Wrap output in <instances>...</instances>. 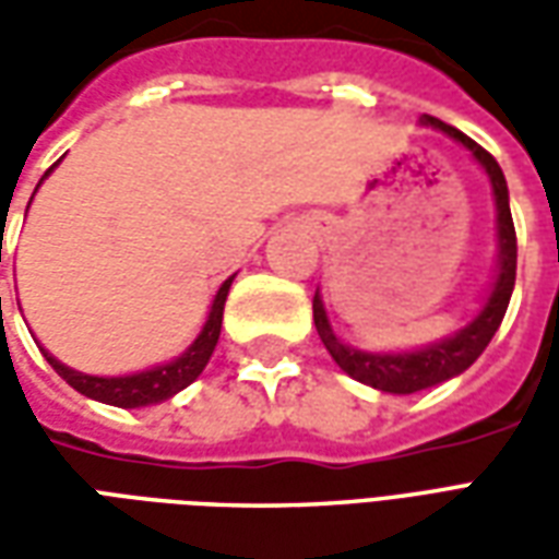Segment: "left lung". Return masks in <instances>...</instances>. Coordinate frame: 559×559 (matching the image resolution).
<instances>
[{
	"instance_id": "8db88e82",
	"label": "left lung",
	"mask_w": 559,
	"mask_h": 559,
	"mask_svg": "<svg viewBox=\"0 0 559 559\" xmlns=\"http://www.w3.org/2000/svg\"><path fill=\"white\" fill-rule=\"evenodd\" d=\"M421 126H431L437 131L449 134L452 140H457L461 146L469 148L473 158L479 160L481 170L488 173L493 188V203H497V242H500V254H497V278H493V287L488 293L485 305H481L479 314L473 317L464 329H457L455 335L433 341V344H425L419 350L368 353L347 347L332 332L323 299H320V293H314V326L320 341L326 344L329 356L353 380H359L365 386L380 389V392H392V395H413V392L445 383V380H452L461 371H467L469 365L479 359L481 350L491 344L493 332L503 323L512 290H515L518 239L515 224H512V212H509V188H506V176L500 170V164L476 140H469L467 134H461L457 128L445 126V122L433 119V116H425Z\"/></svg>"
}]
</instances>
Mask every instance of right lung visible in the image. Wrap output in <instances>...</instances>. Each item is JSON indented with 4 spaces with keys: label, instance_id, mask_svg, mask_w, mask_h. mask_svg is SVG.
Listing matches in <instances>:
<instances>
[{
    "label": "right lung",
    "instance_id": "1",
    "mask_svg": "<svg viewBox=\"0 0 559 559\" xmlns=\"http://www.w3.org/2000/svg\"><path fill=\"white\" fill-rule=\"evenodd\" d=\"M50 170H53V167H50ZM35 191H38V188H35ZM233 278H236V275H230V278L221 284L218 293H215V299H212V308H209L206 323L200 329V335H197V338L191 341V347H188L182 356H176L173 362L155 365V368H146V371H138V374L126 377H92L80 374L74 368L62 365L59 359H53L50 353L44 350V347L41 353L47 356V362L53 365L56 374L62 377L68 386L78 389L80 395H86V399L102 401V404H114V407H126V411H131V407L160 404V401L173 399L176 392H182L185 386H191L197 377L203 374L209 356H212L215 344H218L221 320H224V302H227Z\"/></svg>",
    "mask_w": 559,
    "mask_h": 559
}]
</instances>
